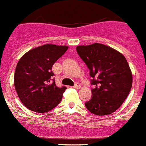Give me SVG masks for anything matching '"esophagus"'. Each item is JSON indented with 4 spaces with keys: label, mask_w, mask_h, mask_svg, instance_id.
I'll return each mask as SVG.
<instances>
[{
    "label": "esophagus",
    "mask_w": 146,
    "mask_h": 146,
    "mask_svg": "<svg viewBox=\"0 0 146 146\" xmlns=\"http://www.w3.org/2000/svg\"><path fill=\"white\" fill-rule=\"evenodd\" d=\"M80 87H81V85L79 83H75V86H73V88H75V89H80Z\"/></svg>",
    "instance_id": "obj_1"
}]
</instances>
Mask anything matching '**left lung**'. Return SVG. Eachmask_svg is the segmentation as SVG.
I'll return each mask as SVG.
<instances>
[{
	"mask_svg": "<svg viewBox=\"0 0 146 146\" xmlns=\"http://www.w3.org/2000/svg\"><path fill=\"white\" fill-rule=\"evenodd\" d=\"M76 50L90 69L95 86L86 107L97 115L111 114L123 103L132 86V73L125 56L100 43L78 45Z\"/></svg>",
	"mask_w": 146,
	"mask_h": 146,
	"instance_id": "left-lung-1",
	"label": "left lung"
}]
</instances>
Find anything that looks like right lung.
Returning a JSON list of instances; mask_svg holds the SVG:
<instances>
[{
  "mask_svg": "<svg viewBox=\"0 0 146 146\" xmlns=\"http://www.w3.org/2000/svg\"><path fill=\"white\" fill-rule=\"evenodd\" d=\"M68 46L52 44L32 48L19 59L15 68L14 85L19 98L31 111L44 113L56 107L67 88L53 82L52 67Z\"/></svg>",
  "mask_w": 146,
  "mask_h": 146,
  "instance_id": "right-lung-1",
  "label": "right lung"
}]
</instances>
